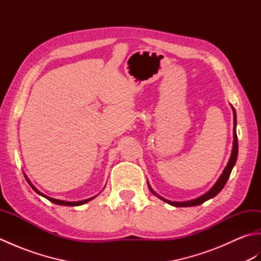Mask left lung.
Returning <instances> with one entry per match:
<instances>
[{
  "label": "left lung",
  "instance_id": "obj_1",
  "mask_svg": "<svg viewBox=\"0 0 261 261\" xmlns=\"http://www.w3.org/2000/svg\"><path fill=\"white\" fill-rule=\"evenodd\" d=\"M233 109V108H232ZM233 124H234V127H233V148H232V153H231V157H230V160L228 165H226L225 169L223 170V174L221 175V177L219 178V180L216 181V184L211 188V190L206 193L204 194L203 196L198 197V198H195V199H192V201H187V202H171V201H168V199H165L163 197H160L159 195H157L156 193H154L152 191V188L150 187V185L148 184V187L149 190L151 191L152 194H154L157 197H159L160 199H163V201H165L166 203H168L170 205H173V206H177V207H186V206H196V205H199L204 203L205 201H207V199L214 197L215 195H218V194L222 191V188L224 187V185L226 184V181H228L229 177H230V174H231V170L232 168H233V166L236 165V162H237V158H238V137H237V130H236V125H237V115H236V110L233 109Z\"/></svg>",
  "mask_w": 261,
  "mask_h": 261
}]
</instances>
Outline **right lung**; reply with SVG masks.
Segmentation results:
<instances>
[{
    "mask_svg": "<svg viewBox=\"0 0 261 261\" xmlns=\"http://www.w3.org/2000/svg\"><path fill=\"white\" fill-rule=\"evenodd\" d=\"M25 178H27V177H25ZM27 181L29 182V185H30V186L33 188V190H35L38 194H40V195H42L43 197H46V198L49 199V201H50V202H53V203H55V204H58V205H66V206H79V205L85 204V203H87L88 201H91V199L93 198V197H92V198H87V199H84V201H80V202H65V201H60V199H55V198H51V197H48V196H46V195H43L42 193L39 192V191L37 190V188L31 184L30 180L28 179V178H27Z\"/></svg>",
    "mask_w": 261,
    "mask_h": 261,
    "instance_id": "add662e5",
    "label": "right lung"
}]
</instances>
